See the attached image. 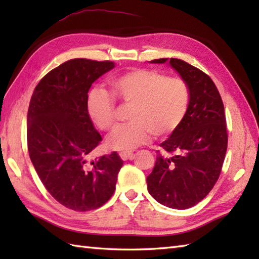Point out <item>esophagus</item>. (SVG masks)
I'll list each match as a JSON object with an SVG mask.
<instances>
[{
    "label": "esophagus",
    "mask_w": 259,
    "mask_h": 259,
    "mask_svg": "<svg viewBox=\"0 0 259 259\" xmlns=\"http://www.w3.org/2000/svg\"><path fill=\"white\" fill-rule=\"evenodd\" d=\"M120 157H121V159H122V160H131V159H134L135 158V153L134 152H131V151H121L120 153Z\"/></svg>",
    "instance_id": "34e87169"
}]
</instances>
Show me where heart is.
I'll return each instance as SVG.
<instances>
[{
	"label": "heart",
	"instance_id": "heart-1",
	"mask_svg": "<svg viewBox=\"0 0 259 259\" xmlns=\"http://www.w3.org/2000/svg\"><path fill=\"white\" fill-rule=\"evenodd\" d=\"M110 93L93 89L88 93L87 111L97 128L110 131L115 125V101L130 106L129 123L118 126L107 139L110 148L131 150L164 137L183 122L190 103V90L180 76H167L153 69H134L109 82Z\"/></svg>",
	"mask_w": 259,
	"mask_h": 259
}]
</instances>
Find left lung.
<instances>
[{
  "instance_id": "obj_1",
  "label": "left lung",
  "mask_w": 259,
  "mask_h": 259,
  "mask_svg": "<svg viewBox=\"0 0 259 259\" xmlns=\"http://www.w3.org/2000/svg\"><path fill=\"white\" fill-rule=\"evenodd\" d=\"M169 63L188 84L190 103L183 122L160 144L147 186L161 205L187 209L201 201L221 176L228 144L226 115L210 76L183 60L171 58Z\"/></svg>"
}]
</instances>
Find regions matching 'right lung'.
Wrapping results in <instances>:
<instances>
[{"instance_id": "obj_1", "label": "right lung", "mask_w": 259, "mask_h": 259, "mask_svg": "<svg viewBox=\"0 0 259 259\" xmlns=\"http://www.w3.org/2000/svg\"><path fill=\"white\" fill-rule=\"evenodd\" d=\"M112 61L72 59L48 72L33 92L27 111V150L50 195L64 207L89 211L115 190L123 161L115 151L89 162L102 141L87 111L91 84Z\"/></svg>"}]
</instances>
